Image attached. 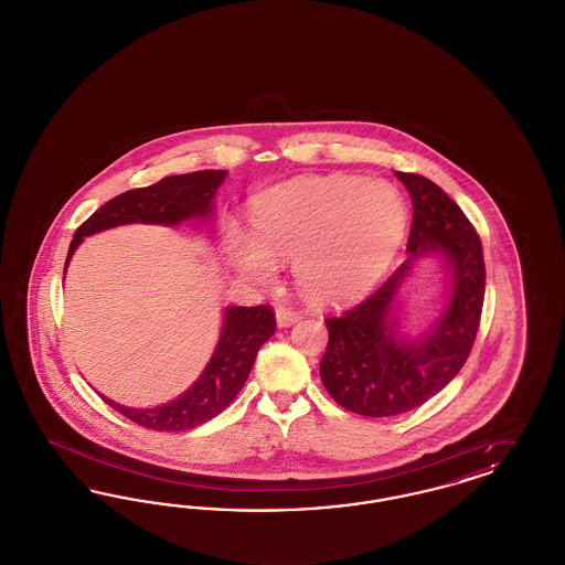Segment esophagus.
Returning <instances> with one entry per match:
<instances>
[{"mask_svg": "<svg viewBox=\"0 0 565 565\" xmlns=\"http://www.w3.org/2000/svg\"><path fill=\"white\" fill-rule=\"evenodd\" d=\"M275 318H277V326H279V328H288V326H292V323L300 320V313L295 311V309H290V307H279V309L275 311Z\"/></svg>", "mask_w": 565, "mask_h": 565, "instance_id": "obj_1", "label": "esophagus"}]
</instances>
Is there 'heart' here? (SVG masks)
<instances>
[{"instance_id": "heart-1", "label": "heart", "mask_w": 565, "mask_h": 565, "mask_svg": "<svg viewBox=\"0 0 565 565\" xmlns=\"http://www.w3.org/2000/svg\"><path fill=\"white\" fill-rule=\"evenodd\" d=\"M254 235L226 224L233 265L270 281L277 260H295L298 288L318 302H343L371 290L394 260L406 231L398 190L355 175H316L275 186L252 207Z\"/></svg>"}]
</instances>
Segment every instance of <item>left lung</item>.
I'll use <instances>...</instances> for the list:
<instances>
[{
	"label": "left lung",
	"instance_id": "1",
	"mask_svg": "<svg viewBox=\"0 0 565 565\" xmlns=\"http://www.w3.org/2000/svg\"><path fill=\"white\" fill-rule=\"evenodd\" d=\"M396 178L413 201L408 258L366 300L326 320L323 387L364 417L401 415L436 396L468 360L483 311V245L475 226L428 178L404 171ZM428 253L446 260L450 296L429 332L411 340L399 332L395 298L414 260Z\"/></svg>",
	"mask_w": 565,
	"mask_h": 565
}]
</instances>
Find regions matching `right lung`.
<instances>
[{"label":"right lung","instance_id":"1","mask_svg":"<svg viewBox=\"0 0 565 565\" xmlns=\"http://www.w3.org/2000/svg\"><path fill=\"white\" fill-rule=\"evenodd\" d=\"M226 171H192L169 175L146 189L127 190L102 205L76 231L70 243L65 270L84 237L120 224H164L178 226L184 220L207 222L214 210V196ZM63 270V275H65ZM275 332V313L267 305L226 307L220 341L205 371L189 390L154 408H131L102 396L120 415L135 424L157 431L192 430L222 413L237 398L254 366L256 353Z\"/></svg>","mask_w":565,"mask_h":565}]
</instances>
